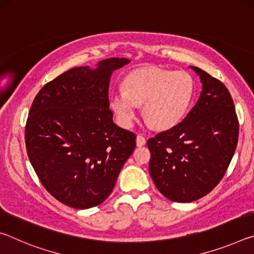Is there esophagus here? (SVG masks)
I'll return each mask as SVG.
<instances>
[{
    "instance_id": "34e87169",
    "label": "esophagus",
    "mask_w": 254,
    "mask_h": 254,
    "mask_svg": "<svg viewBox=\"0 0 254 254\" xmlns=\"http://www.w3.org/2000/svg\"><path fill=\"white\" fill-rule=\"evenodd\" d=\"M147 142V140H145V137L142 135H137L136 136V145L137 147H142V145L145 144Z\"/></svg>"
}]
</instances>
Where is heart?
I'll return each instance as SVG.
<instances>
[{"label":"heart","mask_w":254,"mask_h":254,"mask_svg":"<svg viewBox=\"0 0 254 254\" xmlns=\"http://www.w3.org/2000/svg\"><path fill=\"white\" fill-rule=\"evenodd\" d=\"M194 94L195 83L188 72L148 67L132 71L124 87L111 93L110 104L124 127L133 126L139 105L143 104L149 123L158 128H170L187 114Z\"/></svg>","instance_id":"obj_1"}]
</instances>
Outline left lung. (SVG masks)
Returning a JSON list of instances; mask_svg holds the SVG:
<instances>
[{
	"mask_svg": "<svg viewBox=\"0 0 254 254\" xmlns=\"http://www.w3.org/2000/svg\"><path fill=\"white\" fill-rule=\"evenodd\" d=\"M200 96L184 121L148 140L149 173L158 190L177 203L199 199L224 177L239 139V121L225 85L190 66Z\"/></svg>",
	"mask_w": 254,
	"mask_h": 254,
	"instance_id": "1",
	"label": "left lung"
}]
</instances>
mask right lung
I'll return each instance as SVG.
<instances>
[{
    "mask_svg": "<svg viewBox=\"0 0 254 254\" xmlns=\"http://www.w3.org/2000/svg\"><path fill=\"white\" fill-rule=\"evenodd\" d=\"M128 63L109 58L96 68H71L46 84L30 109V162L42 186L72 208L103 203L135 148V134L113 122L109 102L112 72Z\"/></svg>",
    "mask_w": 254,
    "mask_h": 254,
    "instance_id": "obj_1",
    "label": "right lung"
}]
</instances>
